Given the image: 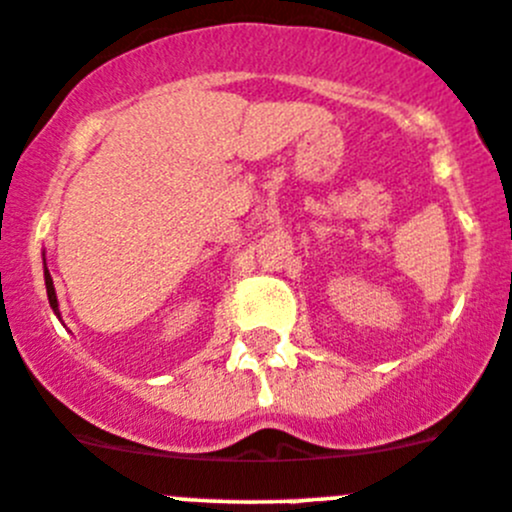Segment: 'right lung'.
<instances>
[{"instance_id": "obj_1", "label": "right lung", "mask_w": 512, "mask_h": 512, "mask_svg": "<svg viewBox=\"0 0 512 512\" xmlns=\"http://www.w3.org/2000/svg\"><path fill=\"white\" fill-rule=\"evenodd\" d=\"M45 288H47V300H50V308L55 310V315L60 318V308H57V293H55V285H52V278H50V270H47L45 265ZM62 321V318H60Z\"/></svg>"}]
</instances>
